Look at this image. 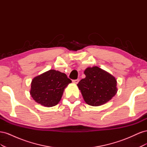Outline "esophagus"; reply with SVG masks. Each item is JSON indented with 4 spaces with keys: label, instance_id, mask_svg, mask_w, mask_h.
<instances>
[{
    "label": "esophagus",
    "instance_id": "obj_1",
    "mask_svg": "<svg viewBox=\"0 0 147 147\" xmlns=\"http://www.w3.org/2000/svg\"><path fill=\"white\" fill-rule=\"evenodd\" d=\"M72 82H73V83H74V84H77V83L79 82V80H78V79L74 80H72Z\"/></svg>",
    "mask_w": 147,
    "mask_h": 147
}]
</instances>
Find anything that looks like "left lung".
Listing matches in <instances>:
<instances>
[{
  "mask_svg": "<svg viewBox=\"0 0 147 147\" xmlns=\"http://www.w3.org/2000/svg\"><path fill=\"white\" fill-rule=\"evenodd\" d=\"M86 77L77 84L84 100L91 106H100L113 98L118 91L115 77L105 70L94 66L84 71Z\"/></svg>",
  "mask_w": 147,
  "mask_h": 147,
  "instance_id": "left-lung-1",
  "label": "left lung"
}]
</instances>
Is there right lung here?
Masks as SVG:
<instances>
[{"label":"right lung","mask_w":147,"mask_h":147,"mask_svg":"<svg viewBox=\"0 0 147 147\" xmlns=\"http://www.w3.org/2000/svg\"><path fill=\"white\" fill-rule=\"evenodd\" d=\"M70 83L64 73L51 69L32 79L30 94L38 104L51 107L59 103L64 89Z\"/></svg>","instance_id":"1"}]
</instances>
